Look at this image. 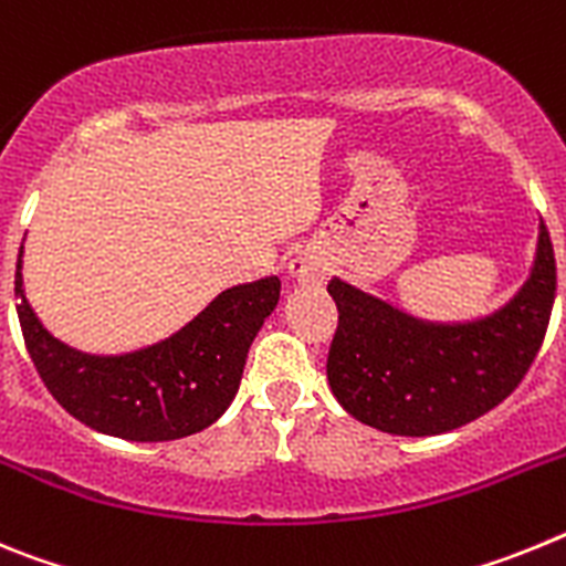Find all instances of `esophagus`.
<instances>
[{"label": "esophagus", "mask_w": 566, "mask_h": 566, "mask_svg": "<svg viewBox=\"0 0 566 566\" xmlns=\"http://www.w3.org/2000/svg\"><path fill=\"white\" fill-rule=\"evenodd\" d=\"M289 277L297 280L300 286H323L328 277V260L317 249H300L289 260Z\"/></svg>", "instance_id": "obj_1"}]
</instances>
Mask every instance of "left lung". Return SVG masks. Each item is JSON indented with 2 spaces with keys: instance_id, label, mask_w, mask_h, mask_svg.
Listing matches in <instances>:
<instances>
[{
  "instance_id": "obj_1",
  "label": "left lung",
  "mask_w": 566,
  "mask_h": 566,
  "mask_svg": "<svg viewBox=\"0 0 566 566\" xmlns=\"http://www.w3.org/2000/svg\"><path fill=\"white\" fill-rule=\"evenodd\" d=\"M339 323L328 385L345 411L394 437H437L473 422L516 391L542 348L556 258L538 223L536 258L513 297L476 319L433 323L334 277Z\"/></svg>"
}]
</instances>
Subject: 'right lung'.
Returning <instances> with one entry per match:
<instances>
[{"mask_svg": "<svg viewBox=\"0 0 566 566\" xmlns=\"http://www.w3.org/2000/svg\"><path fill=\"white\" fill-rule=\"evenodd\" d=\"M17 314L48 391L70 417L107 437L169 442L221 419L238 394L252 339L280 300V277L232 286L172 337L129 354L70 348L39 323L17 260Z\"/></svg>", "mask_w": 566, "mask_h": 566, "instance_id": "right-lung-1", "label": "right lung"}]
</instances>
